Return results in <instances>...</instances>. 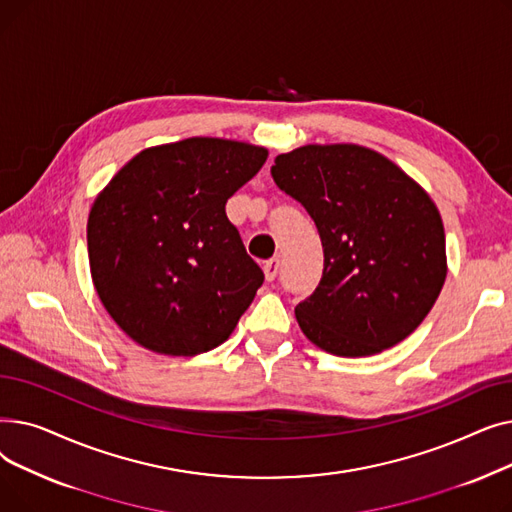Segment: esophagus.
Masks as SVG:
<instances>
[{"label": "esophagus", "mask_w": 512, "mask_h": 512, "mask_svg": "<svg viewBox=\"0 0 512 512\" xmlns=\"http://www.w3.org/2000/svg\"><path fill=\"white\" fill-rule=\"evenodd\" d=\"M278 270H280V259L278 257H272L267 259L263 263V274H265V280H274L278 276Z\"/></svg>", "instance_id": "34e87169"}]
</instances>
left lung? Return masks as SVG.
Masks as SVG:
<instances>
[{
  "label": "left lung",
  "mask_w": 512,
  "mask_h": 512,
  "mask_svg": "<svg viewBox=\"0 0 512 512\" xmlns=\"http://www.w3.org/2000/svg\"><path fill=\"white\" fill-rule=\"evenodd\" d=\"M280 191L317 226L324 274L294 309L303 334L338 357H369L405 340L446 280L440 211L382 153L305 145L272 166Z\"/></svg>",
  "instance_id": "obj_1"
}]
</instances>
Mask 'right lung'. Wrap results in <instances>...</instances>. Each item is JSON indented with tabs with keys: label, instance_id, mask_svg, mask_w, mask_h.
Listing matches in <instances>:
<instances>
[{
	"label": "right lung",
	"instance_id": "obj_1",
	"mask_svg": "<svg viewBox=\"0 0 512 512\" xmlns=\"http://www.w3.org/2000/svg\"><path fill=\"white\" fill-rule=\"evenodd\" d=\"M267 149L193 137L134 155L95 199L87 245L116 324L159 355L195 357L234 332L263 284L226 201Z\"/></svg>",
	"mask_w": 512,
	"mask_h": 512
}]
</instances>
